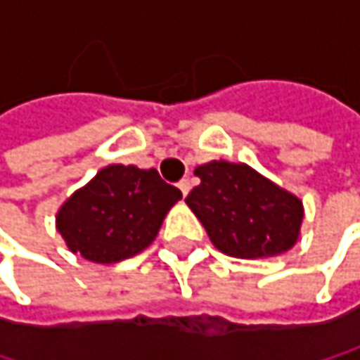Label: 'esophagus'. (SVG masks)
Wrapping results in <instances>:
<instances>
[{"instance_id": "34e87169", "label": "esophagus", "mask_w": 360, "mask_h": 360, "mask_svg": "<svg viewBox=\"0 0 360 360\" xmlns=\"http://www.w3.org/2000/svg\"><path fill=\"white\" fill-rule=\"evenodd\" d=\"M179 189L183 195H187L189 193V189H191V183H189V179H181L179 181Z\"/></svg>"}]
</instances>
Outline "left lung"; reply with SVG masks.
Masks as SVG:
<instances>
[{"label": "left lung", "instance_id": "left-lung-1", "mask_svg": "<svg viewBox=\"0 0 360 360\" xmlns=\"http://www.w3.org/2000/svg\"><path fill=\"white\" fill-rule=\"evenodd\" d=\"M185 204L217 250L236 258L283 254L298 242L302 200L244 162L210 160L195 171Z\"/></svg>", "mask_w": 360, "mask_h": 360}]
</instances>
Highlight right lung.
Returning a JSON list of instances; mask_svg holds the SVG:
<instances>
[{"mask_svg":"<svg viewBox=\"0 0 360 360\" xmlns=\"http://www.w3.org/2000/svg\"><path fill=\"white\" fill-rule=\"evenodd\" d=\"M179 200L156 169L110 165L60 206L56 229L72 254L112 264L146 250Z\"/></svg>","mask_w":360,"mask_h":360,"instance_id":"obj_1","label":"right lung"}]
</instances>
